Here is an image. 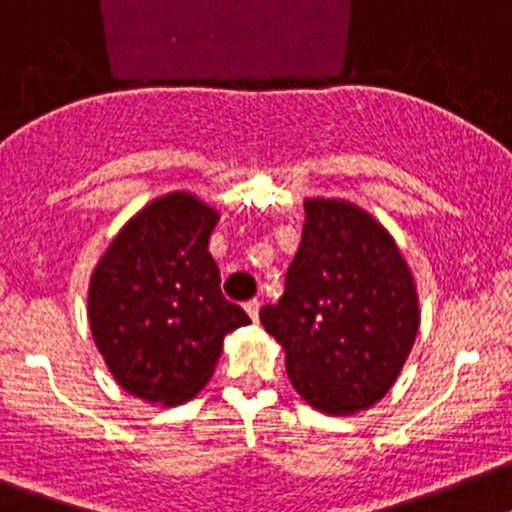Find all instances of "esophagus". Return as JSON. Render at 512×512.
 I'll use <instances>...</instances> for the list:
<instances>
[{
	"label": "esophagus",
	"instance_id": "obj_1",
	"mask_svg": "<svg viewBox=\"0 0 512 512\" xmlns=\"http://www.w3.org/2000/svg\"><path fill=\"white\" fill-rule=\"evenodd\" d=\"M245 311L250 313L252 321H257V316H260V301H257V298H250V301L245 303Z\"/></svg>",
	"mask_w": 512,
	"mask_h": 512
}]
</instances>
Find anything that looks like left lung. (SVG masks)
<instances>
[{"mask_svg":"<svg viewBox=\"0 0 512 512\" xmlns=\"http://www.w3.org/2000/svg\"><path fill=\"white\" fill-rule=\"evenodd\" d=\"M285 293L260 321L285 349L296 393L329 416L367 411L398 380L421 311L388 229L339 199H308Z\"/></svg>","mask_w":512,"mask_h":512,"instance_id":"8db88e82","label":"left lung"}]
</instances>
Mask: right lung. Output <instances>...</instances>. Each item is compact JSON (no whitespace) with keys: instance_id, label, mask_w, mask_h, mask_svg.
<instances>
[{"instance_id":"add662e5","label":"right lung","mask_w":512,"mask_h":512,"mask_svg":"<svg viewBox=\"0 0 512 512\" xmlns=\"http://www.w3.org/2000/svg\"><path fill=\"white\" fill-rule=\"evenodd\" d=\"M219 211L193 193L150 201L119 229L89 283V324L114 380L147 403L204 390L224 336L250 324L222 296L209 237Z\"/></svg>"}]
</instances>
